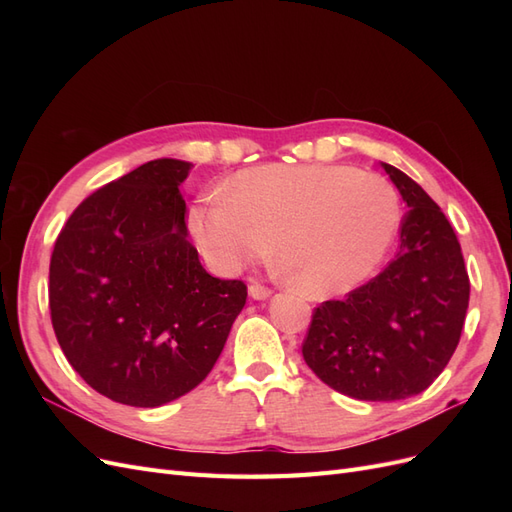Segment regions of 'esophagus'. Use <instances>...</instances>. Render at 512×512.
I'll list each match as a JSON object with an SVG mask.
<instances>
[{
    "label": "esophagus",
    "instance_id": "esophagus-1",
    "mask_svg": "<svg viewBox=\"0 0 512 512\" xmlns=\"http://www.w3.org/2000/svg\"><path fill=\"white\" fill-rule=\"evenodd\" d=\"M250 297H252V299H256V301L267 299V297H271V288H269V286H265V284H258V282H254V284H250Z\"/></svg>",
    "mask_w": 512,
    "mask_h": 512
}]
</instances>
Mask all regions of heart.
<instances>
[{
  "label": "heart",
  "instance_id": "obj_1",
  "mask_svg": "<svg viewBox=\"0 0 512 512\" xmlns=\"http://www.w3.org/2000/svg\"><path fill=\"white\" fill-rule=\"evenodd\" d=\"M393 185L352 166L265 164L243 170L232 192L200 194L190 232L220 273L271 254L307 297H335L378 269L399 226Z\"/></svg>",
  "mask_w": 512,
  "mask_h": 512
}]
</instances>
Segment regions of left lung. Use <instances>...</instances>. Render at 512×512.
Here are the masks:
<instances>
[{
  "label": "left lung",
  "instance_id": "obj_1",
  "mask_svg": "<svg viewBox=\"0 0 512 512\" xmlns=\"http://www.w3.org/2000/svg\"><path fill=\"white\" fill-rule=\"evenodd\" d=\"M382 166L410 207L399 252L342 301L320 303L301 348L324 384L365 401L425 391L451 361L470 303V277L446 215L406 173Z\"/></svg>",
  "mask_w": 512,
  "mask_h": 512
}]
</instances>
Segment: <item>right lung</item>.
I'll list each match as a JSON object with an SVG mask.
<instances>
[{
  "label": "right lung",
  "mask_w": 512,
  "mask_h": 512,
  "mask_svg": "<svg viewBox=\"0 0 512 512\" xmlns=\"http://www.w3.org/2000/svg\"><path fill=\"white\" fill-rule=\"evenodd\" d=\"M190 162L153 160L72 211L51 254L49 307L68 363L117 404L156 408L207 378L247 299L188 241Z\"/></svg>",
  "instance_id": "1"
}]
</instances>
